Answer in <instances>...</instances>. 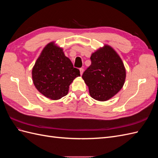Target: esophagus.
<instances>
[{
	"label": "esophagus",
	"instance_id": "1",
	"mask_svg": "<svg viewBox=\"0 0 158 158\" xmlns=\"http://www.w3.org/2000/svg\"><path fill=\"white\" fill-rule=\"evenodd\" d=\"M80 74L82 75V74H83V73H84V69H83L82 68L80 69Z\"/></svg>",
	"mask_w": 158,
	"mask_h": 158
}]
</instances>
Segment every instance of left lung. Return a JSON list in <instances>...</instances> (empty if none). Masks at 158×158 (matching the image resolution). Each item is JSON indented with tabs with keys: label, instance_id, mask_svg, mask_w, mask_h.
Masks as SVG:
<instances>
[{
	"label": "left lung",
	"instance_id": "obj_1",
	"mask_svg": "<svg viewBox=\"0 0 158 158\" xmlns=\"http://www.w3.org/2000/svg\"><path fill=\"white\" fill-rule=\"evenodd\" d=\"M90 59L92 64L84 71L82 78L91 97L98 101H107L125 84V66L117 52L107 45L93 52Z\"/></svg>",
	"mask_w": 158,
	"mask_h": 158
}]
</instances>
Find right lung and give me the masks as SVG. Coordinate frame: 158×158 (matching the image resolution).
<instances>
[{"label": "right lung", "mask_w": 158, "mask_h": 158, "mask_svg": "<svg viewBox=\"0 0 158 158\" xmlns=\"http://www.w3.org/2000/svg\"><path fill=\"white\" fill-rule=\"evenodd\" d=\"M80 76V70L74 68L63 49L55 45L54 42L44 47L32 69V79L35 88L52 100L59 99L67 95L70 84Z\"/></svg>", "instance_id": "right-lung-1"}]
</instances>
